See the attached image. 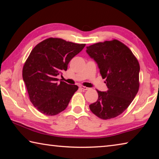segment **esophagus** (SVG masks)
I'll return each instance as SVG.
<instances>
[{
  "label": "esophagus",
  "instance_id": "esophagus-1",
  "mask_svg": "<svg viewBox=\"0 0 159 159\" xmlns=\"http://www.w3.org/2000/svg\"><path fill=\"white\" fill-rule=\"evenodd\" d=\"M79 88H80V89H81V90H88V89H89V88H88L85 87V86H83V85H80Z\"/></svg>",
  "mask_w": 159,
  "mask_h": 159
}]
</instances>
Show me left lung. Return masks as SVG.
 Listing matches in <instances>:
<instances>
[{
    "label": "left lung",
    "mask_w": 159,
    "mask_h": 159,
    "mask_svg": "<svg viewBox=\"0 0 159 159\" xmlns=\"http://www.w3.org/2000/svg\"><path fill=\"white\" fill-rule=\"evenodd\" d=\"M86 52L98 64L106 92L97 90L98 99L90 109L102 119L118 116L128 108L138 92L139 64L129 48L118 40L97 43Z\"/></svg>",
    "instance_id": "obj_1"
}]
</instances>
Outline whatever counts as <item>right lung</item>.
I'll list each match as a JSON object with an SVG mask.
<instances>
[{"label":"right lung","mask_w":159,"mask_h":159,"mask_svg":"<svg viewBox=\"0 0 159 159\" xmlns=\"http://www.w3.org/2000/svg\"><path fill=\"white\" fill-rule=\"evenodd\" d=\"M85 46L49 38L31 50L23 66L22 77L30 101L38 111L55 116L66 108L79 87L64 81L57 83V76L66 71L70 60Z\"/></svg>","instance_id":"obj_1"}]
</instances>
